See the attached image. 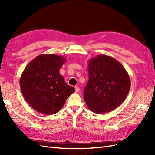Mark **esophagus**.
I'll return each instance as SVG.
<instances>
[{
	"mask_svg": "<svg viewBox=\"0 0 155 155\" xmlns=\"http://www.w3.org/2000/svg\"><path fill=\"white\" fill-rule=\"evenodd\" d=\"M74 89H75L76 92H78V91H80V88H79V87H78V86H75Z\"/></svg>",
	"mask_w": 155,
	"mask_h": 155,
	"instance_id": "esophagus-1",
	"label": "esophagus"
}]
</instances>
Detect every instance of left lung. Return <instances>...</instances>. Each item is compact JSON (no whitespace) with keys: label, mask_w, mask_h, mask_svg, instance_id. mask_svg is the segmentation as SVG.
Returning a JSON list of instances; mask_svg holds the SVG:
<instances>
[{"label":"left lung","mask_w":155,"mask_h":155,"mask_svg":"<svg viewBox=\"0 0 155 155\" xmlns=\"http://www.w3.org/2000/svg\"><path fill=\"white\" fill-rule=\"evenodd\" d=\"M88 72L84 100L91 111L96 114L110 112L124 101L130 80L118 61L105 54L97 55L89 61Z\"/></svg>","instance_id":"8db88e82"}]
</instances>
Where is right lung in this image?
<instances>
[{
    "mask_svg": "<svg viewBox=\"0 0 155 155\" xmlns=\"http://www.w3.org/2000/svg\"><path fill=\"white\" fill-rule=\"evenodd\" d=\"M65 61V57L57 54H40L26 66L21 75L20 86L23 96L40 114H56L75 91L59 74Z\"/></svg>",
    "mask_w": 155,
    "mask_h": 155,
    "instance_id": "1",
    "label": "right lung"
}]
</instances>
